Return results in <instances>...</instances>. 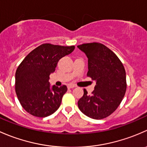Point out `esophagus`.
<instances>
[{"label":"esophagus","instance_id":"obj_1","mask_svg":"<svg viewBox=\"0 0 147 147\" xmlns=\"http://www.w3.org/2000/svg\"><path fill=\"white\" fill-rule=\"evenodd\" d=\"M74 88H75V86H74V85H72V84L68 85V88H69V89Z\"/></svg>","mask_w":147,"mask_h":147}]
</instances>
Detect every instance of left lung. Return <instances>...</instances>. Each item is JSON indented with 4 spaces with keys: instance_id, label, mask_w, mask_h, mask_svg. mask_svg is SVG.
<instances>
[{
    "instance_id": "obj_1",
    "label": "left lung",
    "mask_w": 147,
    "mask_h": 147,
    "mask_svg": "<svg viewBox=\"0 0 147 147\" xmlns=\"http://www.w3.org/2000/svg\"><path fill=\"white\" fill-rule=\"evenodd\" d=\"M78 47L88 59L87 76L96 81L91 95L84 90V96L78 101V108L90 118H105L115 111L125 96V67L117 56L102 44L86 43Z\"/></svg>"
}]
</instances>
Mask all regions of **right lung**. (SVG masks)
Here are the masks:
<instances>
[{
	"label": "right lung",
	"instance_id": "1",
	"mask_svg": "<svg viewBox=\"0 0 147 147\" xmlns=\"http://www.w3.org/2000/svg\"><path fill=\"white\" fill-rule=\"evenodd\" d=\"M74 46L42 44L30 52L16 72V92L22 107L32 115L45 117L57 111L67 87H50L49 75L59 60L74 51Z\"/></svg>",
	"mask_w": 147,
	"mask_h": 147
}]
</instances>
